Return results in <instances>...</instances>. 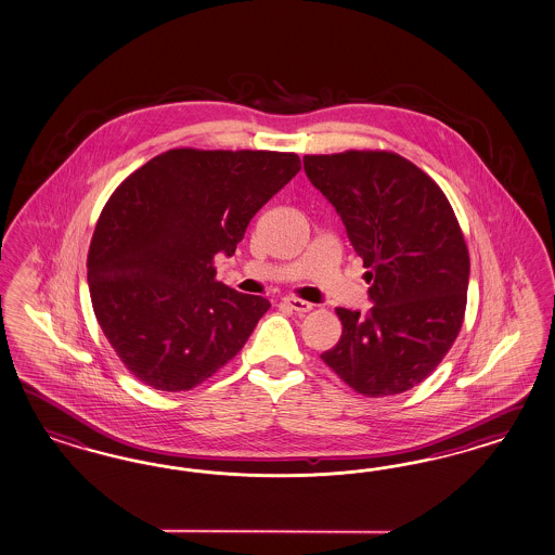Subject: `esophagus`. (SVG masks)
Wrapping results in <instances>:
<instances>
[{
	"mask_svg": "<svg viewBox=\"0 0 555 555\" xmlns=\"http://www.w3.org/2000/svg\"><path fill=\"white\" fill-rule=\"evenodd\" d=\"M286 307L291 309V311H295V313H299V315H305V313H309L311 309H313V305L311 302L302 301V299H295V297H286L283 299Z\"/></svg>",
	"mask_w": 555,
	"mask_h": 555,
	"instance_id": "1",
	"label": "esophagus"
}]
</instances>
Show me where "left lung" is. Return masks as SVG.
Returning <instances> with one entry per match:
<instances>
[{"label": "left lung", "mask_w": 555, "mask_h": 555, "mask_svg": "<svg viewBox=\"0 0 555 555\" xmlns=\"http://www.w3.org/2000/svg\"><path fill=\"white\" fill-rule=\"evenodd\" d=\"M311 185L336 207L364 260L369 311L337 307L344 332L321 360L366 397L427 378L460 334L470 258L443 191L395 152L305 156Z\"/></svg>", "instance_id": "1"}]
</instances>
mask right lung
Segmentation results:
<instances>
[{"label":"right lung","instance_id":"obj_1","mask_svg":"<svg viewBox=\"0 0 555 555\" xmlns=\"http://www.w3.org/2000/svg\"><path fill=\"white\" fill-rule=\"evenodd\" d=\"M297 154L175 149L114 191L87 258L95 318L144 385L191 390L244 348L264 297L216 281L256 211L299 172Z\"/></svg>","mask_w":555,"mask_h":555}]
</instances>
